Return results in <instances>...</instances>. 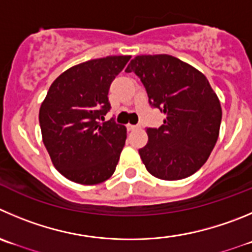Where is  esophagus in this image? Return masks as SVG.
Wrapping results in <instances>:
<instances>
[{"instance_id":"34e87169","label":"esophagus","mask_w":252,"mask_h":252,"mask_svg":"<svg viewBox=\"0 0 252 252\" xmlns=\"http://www.w3.org/2000/svg\"><path fill=\"white\" fill-rule=\"evenodd\" d=\"M139 128V126H133V124H128L129 130H135V129Z\"/></svg>"}]
</instances>
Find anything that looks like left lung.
<instances>
[{"instance_id":"1","label":"left lung","mask_w":252,"mask_h":252,"mask_svg":"<svg viewBox=\"0 0 252 252\" xmlns=\"http://www.w3.org/2000/svg\"><path fill=\"white\" fill-rule=\"evenodd\" d=\"M134 72L145 87L152 107L165 114L163 126L147 128L140 158L153 176L180 180L208 160L221 123V105L210 83L196 68L169 55L137 56Z\"/></svg>"}]
</instances>
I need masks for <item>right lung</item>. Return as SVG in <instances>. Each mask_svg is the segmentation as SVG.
<instances>
[{
  "label": "right lung",
  "mask_w": 252,
  "mask_h": 252,
  "mask_svg": "<svg viewBox=\"0 0 252 252\" xmlns=\"http://www.w3.org/2000/svg\"><path fill=\"white\" fill-rule=\"evenodd\" d=\"M130 56H108L70 67L49 87L39 108L43 144L53 165L67 179L83 185L113 175L126 139V128L109 112L108 92Z\"/></svg>",
  "instance_id": "obj_1"
}]
</instances>
